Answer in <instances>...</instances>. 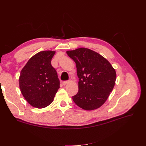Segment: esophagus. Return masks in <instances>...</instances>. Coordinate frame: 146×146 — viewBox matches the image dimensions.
<instances>
[{
  "instance_id": "obj_1",
  "label": "esophagus",
  "mask_w": 146,
  "mask_h": 146,
  "mask_svg": "<svg viewBox=\"0 0 146 146\" xmlns=\"http://www.w3.org/2000/svg\"><path fill=\"white\" fill-rule=\"evenodd\" d=\"M69 83V80H67V81H64V82H63V85L64 86H65V85H67V84H68Z\"/></svg>"
}]
</instances>
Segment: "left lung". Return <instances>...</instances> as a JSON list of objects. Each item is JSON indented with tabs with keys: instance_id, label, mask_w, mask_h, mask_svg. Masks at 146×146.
Here are the masks:
<instances>
[{
	"instance_id": "8db88e82",
	"label": "left lung",
	"mask_w": 146,
	"mask_h": 146,
	"mask_svg": "<svg viewBox=\"0 0 146 146\" xmlns=\"http://www.w3.org/2000/svg\"><path fill=\"white\" fill-rule=\"evenodd\" d=\"M76 64L78 91L72 96L77 106L85 110L100 107L113 89L116 73L111 64L98 53L87 48L66 52Z\"/></svg>"
}]
</instances>
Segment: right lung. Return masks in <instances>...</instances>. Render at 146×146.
<instances>
[{"mask_svg": "<svg viewBox=\"0 0 146 146\" xmlns=\"http://www.w3.org/2000/svg\"><path fill=\"white\" fill-rule=\"evenodd\" d=\"M55 51L38 52L22 69L19 88L25 99L33 107L42 108L54 100L60 88V80L51 60Z\"/></svg>", "mask_w": 146, "mask_h": 146, "instance_id": "add662e5", "label": "right lung"}]
</instances>
